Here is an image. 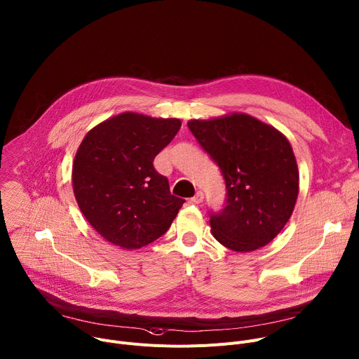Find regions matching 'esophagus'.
Instances as JSON below:
<instances>
[{
    "label": "esophagus",
    "instance_id": "34e87169",
    "mask_svg": "<svg viewBox=\"0 0 359 359\" xmlns=\"http://www.w3.org/2000/svg\"><path fill=\"white\" fill-rule=\"evenodd\" d=\"M203 198H204V194H203V191H197L191 198H190V201L193 203V204H200L201 201H203Z\"/></svg>",
    "mask_w": 359,
    "mask_h": 359
}]
</instances>
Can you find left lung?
Listing matches in <instances>:
<instances>
[{
    "label": "left lung",
    "mask_w": 359,
    "mask_h": 359,
    "mask_svg": "<svg viewBox=\"0 0 359 359\" xmlns=\"http://www.w3.org/2000/svg\"><path fill=\"white\" fill-rule=\"evenodd\" d=\"M200 146L217 163L227 198L210 215L215 238L248 252L269 244L290 220L298 196V168L288 139L245 114L189 121Z\"/></svg>",
    "instance_id": "left-lung-1"
}]
</instances>
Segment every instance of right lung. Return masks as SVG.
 Returning <instances> with one entry per match:
<instances>
[{
	"mask_svg": "<svg viewBox=\"0 0 359 359\" xmlns=\"http://www.w3.org/2000/svg\"><path fill=\"white\" fill-rule=\"evenodd\" d=\"M179 119L125 112L92 128L78 147L72 186L89 224L107 241L137 250L163 236L184 200L153 168Z\"/></svg>",
	"mask_w": 359,
	"mask_h": 359,
	"instance_id": "add662e5",
	"label": "right lung"
}]
</instances>
